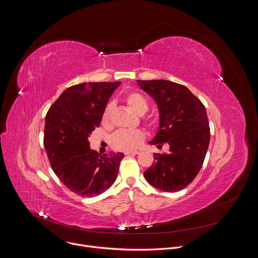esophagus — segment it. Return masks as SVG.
<instances>
[{"label":"esophagus","mask_w":258,"mask_h":258,"mask_svg":"<svg viewBox=\"0 0 258 258\" xmlns=\"http://www.w3.org/2000/svg\"><path fill=\"white\" fill-rule=\"evenodd\" d=\"M140 152L139 151H137V150H135V151H126V152H124V154L125 155H137V154H139Z\"/></svg>","instance_id":"esophagus-1"}]
</instances>
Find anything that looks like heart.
Wrapping results in <instances>:
<instances>
[{"mask_svg":"<svg viewBox=\"0 0 258 258\" xmlns=\"http://www.w3.org/2000/svg\"><path fill=\"white\" fill-rule=\"evenodd\" d=\"M123 102L134 111L140 115L145 114L149 109V103L147 99L139 92H128L123 98ZM111 116V106L107 105L102 113V124L108 125ZM144 122L148 126H155L157 121L152 116H147L144 118ZM144 133L141 130H120L115 132L110 143L115 150L119 151H133L143 143Z\"/></svg>","mask_w":258,"mask_h":258,"instance_id":"b5f03b06","label":"heart"}]
</instances>
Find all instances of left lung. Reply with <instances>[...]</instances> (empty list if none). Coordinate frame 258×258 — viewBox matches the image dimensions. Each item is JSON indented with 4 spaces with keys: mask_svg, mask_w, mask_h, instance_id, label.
I'll return each instance as SVG.
<instances>
[{
    "mask_svg": "<svg viewBox=\"0 0 258 258\" xmlns=\"http://www.w3.org/2000/svg\"><path fill=\"white\" fill-rule=\"evenodd\" d=\"M159 109V127L151 145H169V152L154 153L146 180L163 192L186 188L200 171L210 140L207 113L202 102L182 85L165 81H140Z\"/></svg>",
    "mask_w": 258,
    "mask_h": 258,
    "instance_id": "8db88e82",
    "label": "left lung"
}]
</instances>
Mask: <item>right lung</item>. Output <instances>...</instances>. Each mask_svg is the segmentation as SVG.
<instances>
[{
	"instance_id": "right-lung-1",
	"label": "right lung",
	"mask_w": 258,
	"mask_h": 258,
	"mask_svg": "<svg viewBox=\"0 0 258 258\" xmlns=\"http://www.w3.org/2000/svg\"><path fill=\"white\" fill-rule=\"evenodd\" d=\"M115 83H84L66 89L46 115L44 146L53 171L71 192L94 197L115 181L122 153L100 156L88 138L100 126Z\"/></svg>"
}]
</instances>
